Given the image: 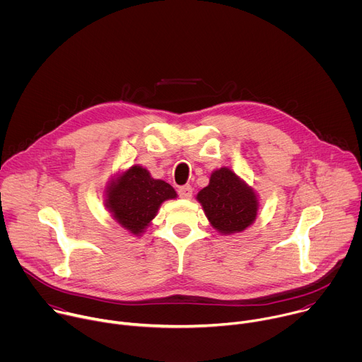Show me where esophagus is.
Wrapping results in <instances>:
<instances>
[{"label": "esophagus", "mask_w": 362, "mask_h": 362, "mask_svg": "<svg viewBox=\"0 0 362 362\" xmlns=\"http://www.w3.org/2000/svg\"><path fill=\"white\" fill-rule=\"evenodd\" d=\"M192 194H193V189H192V186L186 185V186L179 187V196H180L182 199H190V197H192Z\"/></svg>", "instance_id": "34e87169"}]
</instances>
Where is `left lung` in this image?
<instances>
[{
    "label": "left lung",
    "instance_id": "obj_1",
    "mask_svg": "<svg viewBox=\"0 0 362 362\" xmlns=\"http://www.w3.org/2000/svg\"><path fill=\"white\" fill-rule=\"evenodd\" d=\"M196 200L221 235L246 230L259 212V199L253 187L225 166L212 172L209 185L196 194Z\"/></svg>",
    "mask_w": 362,
    "mask_h": 362
}]
</instances>
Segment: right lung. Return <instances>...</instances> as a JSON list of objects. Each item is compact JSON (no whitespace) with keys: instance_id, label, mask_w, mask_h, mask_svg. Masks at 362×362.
Masks as SVG:
<instances>
[{"instance_id":"right-lung-1","label":"right lung","mask_w":362,"mask_h":362,"mask_svg":"<svg viewBox=\"0 0 362 362\" xmlns=\"http://www.w3.org/2000/svg\"><path fill=\"white\" fill-rule=\"evenodd\" d=\"M103 196L116 223L129 235L139 238L156 218L162 203L176 199L177 193L165 180L151 177L146 168L133 165L112 176Z\"/></svg>"}]
</instances>
